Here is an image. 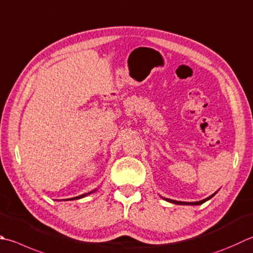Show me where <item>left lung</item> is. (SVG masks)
<instances>
[{
	"mask_svg": "<svg viewBox=\"0 0 253 253\" xmlns=\"http://www.w3.org/2000/svg\"><path fill=\"white\" fill-rule=\"evenodd\" d=\"M217 192H218V191H217ZM217 192H215L214 194H211V196L207 197V199H205V200H202V201H199V202H180V201H175V200H170V199H167V197H163V196H161V195H160V197H161L162 200H165V201L169 202V203H173V204H176V205H201V204H203V203H205L206 201L211 200V197L214 196Z\"/></svg>",
	"mask_w": 253,
	"mask_h": 253,
	"instance_id": "obj_1",
	"label": "left lung"
}]
</instances>
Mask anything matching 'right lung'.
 I'll list each match as a JSON object with an SVG mask.
<instances>
[{"label": "right lung", "instance_id": "right-lung-1", "mask_svg": "<svg viewBox=\"0 0 253 253\" xmlns=\"http://www.w3.org/2000/svg\"><path fill=\"white\" fill-rule=\"evenodd\" d=\"M96 191H97V189H95V190H93V191H91V192H88V193H85V194L79 195V196H76V197H71V199H66V200H62V201H76V200H80V199H83V197H85V196H87V195H90V194H92V193H94V192H96Z\"/></svg>", "mask_w": 253, "mask_h": 253}]
</instances>
